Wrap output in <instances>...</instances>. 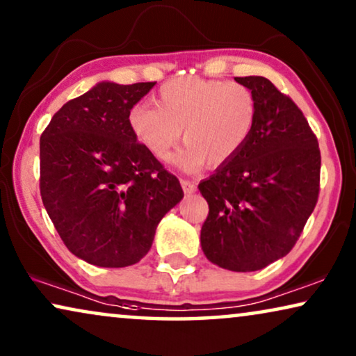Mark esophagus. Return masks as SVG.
Wrapping results in <instances>:
<instances>
[{
	"label": "esophagus",
	"mask_w": 356,
	"mask_h": 356,
	"mask_svg": "<svg viewBox=\"0 0 356 356\" xmlns=\"http://www.w3.org/2000/svg\"><path fill=\"white\" fill-rule=\"evenodd\" d=\"M179 183H181L183 191L186 194H191V193L196 191V183H194V181H189V179H181Z\"/></svg>",
	"instance_id": "obj_1"
}]
</instances>
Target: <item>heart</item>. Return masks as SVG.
I'll use <instances>...</instances> for the list:
<instances>
[{
    "label": "heart",
    "instance_id": "b5f03b06",
    "mask_svg": "<svg viewBox=\"0 0 356 356\" xmlns=\"http://www.w3.org/2000/svg\"><path fill=\"white\" fill-rule=\"evenodd\" d=\"M157 108L136 105L128 126L134 139L165 160L181 138L186 145L175 162L196 172L207 162L223 165L235 159L252 134L257 106L254 94L238 82L184 77L160 87Z\"/></svg>",
    "mask_w": 356,
    "mask_h": 356
}]
</instances>
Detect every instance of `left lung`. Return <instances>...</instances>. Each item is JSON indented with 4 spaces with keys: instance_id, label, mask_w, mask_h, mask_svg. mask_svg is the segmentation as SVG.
Wrapping results in <instances>:
<instances>
[{
    "instance_id": "left-lung-1",
    "label": "left lung",
    "mask_w": 356,
    "mask_h": 356,
    "mask_svg": "<svg viewBox=\"0 0 356 356\" xmlns=\"http://www.w3.org/2000/svg\"><path fill=\"white\" fill-rule=\"evenodd\" d=\"M256 99L252 134L230 162L199 183L209 204L201 246L233 272L264 269L286 256L319 194L318 139L290 97L261 76L235 77Z\"/></svg>"
}]
</instances>
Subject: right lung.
Masks as SVG:
<instances>
[{
  "instance_id": "right-lung-1",
  "label": "right lung",
  "mask_w": 356,
  "mask_h": 356,
  "mask_svg": "<svg viewBox=\"0 0 356 356\" xmlns=\"http://www.w3.org/2000/svg\"><path fill=\"white\" fill-rule=\"evenodd\" d=\"M154 86L102 81L63 105L40 138L43 206L67 250L89 264L139 262L159 222L184 196L128 126Z\"/></svg>"
}]
</instances>
